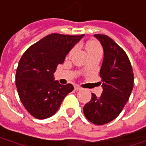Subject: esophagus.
Returning <instances> with one entry per match:
<instances>
[{
    "mask_svg": "<svg viewBox=\"0 0 146 146\" xmlns=\"http://www.w3.org/2000/svg\"><path fill=\"white\" fill-rule=\"evenodd\" d=\"M74 90H75V91H80V90H82V88H80V87H78V86H75V87H74Z\"/></svg>",
    "mask_w": 146,
    "mask_h": 146,
    "instance_id": "esophagus-1",
    "label": "esophagus"
}]
</instances>
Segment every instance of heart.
Masks as SVG:
<instances>
[{
	"mask_svg": "<svg viewBox=\"0 0 146 146\" xmlns=\"http://www.w3.org/2000/svg\"><path fill=\"white\" fill-rule=\"evenodd\" d=\"M86 49L89 55L93 54H97V53H102V48L98 43L96 41H89L86 45ZM73 51H74V48L70 52V54H69L70 55L73 54Z\"/></svg>",
	"mask_w": 146,
	"mask_h": 146,
	"instance_id": "obj_1",
	"label": "heart"
}]
</instances>
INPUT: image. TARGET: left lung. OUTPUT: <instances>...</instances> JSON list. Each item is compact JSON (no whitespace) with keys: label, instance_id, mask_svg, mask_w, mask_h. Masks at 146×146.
Segmentation results:
<instances>
[{"label":"left lung","instance_id":"left-lung-1","mask_svg":"<svg viewBox=\"0 0 146 146\" xmlns=\"http://www.w3.org/2000/svg\"><path fill=\"white\" fill-rule=\"evenodd\" d=\"M100 41L104 53L100 69L102 92L83 107L86 118L95 125L109 123L121 113L132 92L134 74L125 51L114 40L105 35H94Z\"/></svg>","mask_w":146,"mask_h":146}]
</instances>
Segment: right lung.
Returning a JSON list of instances; mask_svg holds the SVG:
<instances>
[{"label": "right lung", "mask_w": 146, "mask_h": 146, "mask_svg": "<svg viewBox=\"0 0 146 146\" xmlns=\"http://www.w3.org/2000/svg\"><path fill=\"white\" fill-rule=\"evenodd\" d=\"M83 36L51 34L30 46L21 57L15 85L22 104L34 117L46 119L54 115L73 90L72 84L55 81L54 73Z\"/></svg>", "instance_id": "obj_1"}]
</instances>
